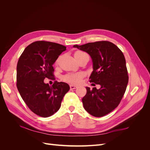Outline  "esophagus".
<instances>
[{
  "mask_svg": "<svg viewBox=\"0 0 150 150\" xmlns=\"http://www.w3.org/2000/svg\"><path fill=\"white\" fill-rule=\"evenodd\" d=\"M78 88V86H74V85H72V84H71L70 85V89L72 90V89H76Z\"/></svg>",
  "mask_w": 150,
  "mask_h": 150,
  "instance_id": "obj_1",
  "label": "esophagus"
}]
</instances>
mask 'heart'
I'll list each match as a JSON object with an SVG mask.
<instances>
[{
    "label": "heart",
    "mask_w": 150,
    "mask_h": 150,
    "mask_svg": "<svg viewBox=\"0 0 150 150\" xmlns=\"http://www.w3.org/2000/svg\"><path fill=\"white\" fill-rule=\"evenodd\" d=\"M86 53L81 51H77L74 52V57L76 59H78L81 57H82ZM58 59L56 61V62H57ZM84 76V74L83 72H78V73H69L66 74L63 79L67 83H69L73 84H78L81 82V80L83 78Z\"/></svg>",
    "instance_id": "b5f03b06"
}]
</instances>
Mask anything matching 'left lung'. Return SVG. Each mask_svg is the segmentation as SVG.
<instances>
[{
    "mask_svg": "<svg viewBox=\"0 0 150 150\" xmlns=\"http://www.w3.org/2000/svg\"><path fill=\"white\" fill-rule=\"evenodd\" d=\"M89 54L93 71L90 83L99 84L97 89L86 87L87 93L82 101L85 110L95 117H102L118 106L128 83L126 60L121 50L109 41L89 42L81 46L74 45Z\"/></svg>",
    "mask_w": 150,
    "mask_h": 150,
    "instance_id": "left-lung-1",
    "label": "left lung"
}]
</instances>
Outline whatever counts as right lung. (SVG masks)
Here are the masks:
<instances>
[{"mask_svg":"<svg viewBox=\"0 0 150 150\" xmlns=\"http://www.w3.org/2000/svg\"><path fill=\"white\" fill-rule=\"evenodd\" d=\"M63 45L48 41H36L27 47L17 65V88L30 110L37 115L47 117L61 107L69 86L55 81L52 86L44 79H54L53 64L66 51Z\"/></svg>","mask_w":150,"mask_h":150,"instance_id":"right-lung-1","label":"right lung"}]
</instances>
